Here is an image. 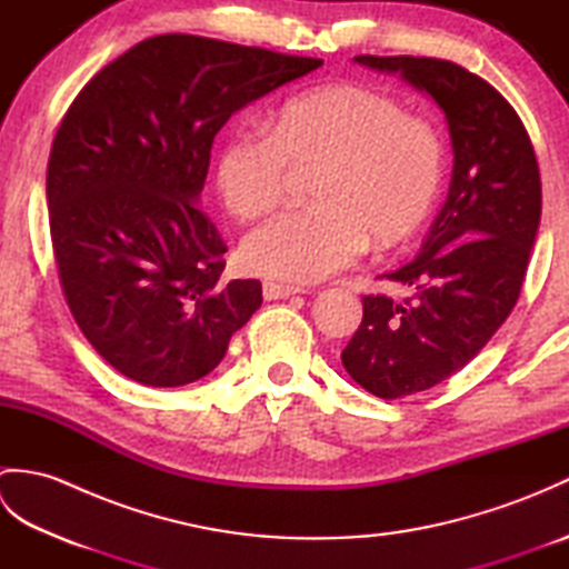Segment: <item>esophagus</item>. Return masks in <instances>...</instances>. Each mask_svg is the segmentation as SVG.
<instances>
[{
  "label": "esophagus",
  "instance_id": "1",
  "mask_svg": "<svg viewBox=\"0 0 569 569\" xmlns=\"http://www.w3.org/2000/svg\"><path fill=\"white\" fill-rule=\"evenodd\" d=\"M263 298L266 300H281V298H291L300 293V288L296 286H286V283H273V281H263Z\"/></svg>",
  "mask_w": 569,
  "mask_h": 569
}]
</instances>
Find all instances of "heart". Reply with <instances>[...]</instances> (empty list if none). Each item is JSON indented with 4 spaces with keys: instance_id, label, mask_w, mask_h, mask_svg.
Masks as SVG:
<instances>
[{
    "instance_id": "1",
    "label": "heart",
    "mask_w": 569,
    "mask_h": 569,
    "mask_svg": "<svg viewBox=\"0 0 569 569\" xmlns=\"http://www.w3.org/2000/svg\"><path fill=\"white\" fill-rule=\"evenodd\" d=\"M318 163L316 204L278 212L241 241L249 271L312 283L352 266L369 237L379 247L410 239L438 200L445 149L428 119L386 92L335 82L286 100L266 131H229L214 156V186L224 208L249 220L281 200L291 168Z\"/></svg>"
}]
</instances>
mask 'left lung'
Wrapping results in <instances>:
<instances>
[{
	"label": "left lung",
	"instance_id": "left-lung-1",
	"mask_svg": "<svg viewBox=\"0 0 569 569\" xmlns=\"http://www.w3.org/2000/svg\"><path fill=\"white\" fill-rule=\"evenodd\" d=\"M355 60L426 90L442 107L455 151L450 192L426 244L381 276L416 296L361 298L365 318L342 349L349 377L391 401L450 379L511 316L540 224V171L521 117L485 78L440 58Z\"/></svg>",
	"mask_w": 569,
	"mask_h": 569
}]
</instances>
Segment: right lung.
Masks as SVG:
<instances>
[{
  "mask_svg": "<svg viewBox=\"0 0 569 569\" xmlns=\"http://www.w3.org/2000/svg\"><path fill=\"white\" fill-rule=\"evenodd\" d=\"M320 66L163 33L104 66L68 107L46 173L58 281L119 373L161 389L198 381L261 306L257 278L220 281L227 244L196 204L227 119Z\"/></svg>",
  "mask_w": 569,
  "mask_h": 569,
  "instance_id": "1",
  "label": "right lung"
}]
</instances>
